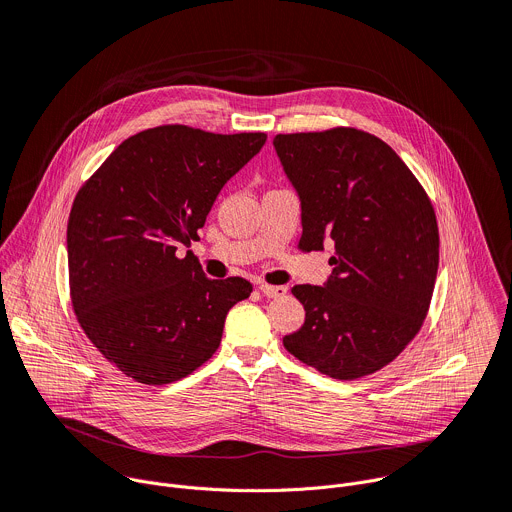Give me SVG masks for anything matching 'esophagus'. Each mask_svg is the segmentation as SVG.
I'll return each mask as SVG.
<instances>
[{
  "label": "esophagus",
  "mask_w": 512,
  "mask_h": 512,
  "mask_svg": "<svg viewBox=\"0 0 512 512\" xmlns=\"http://www.w3.org/2000/svg\"><path fill=\"white\" fill-rule=\"evenodd\" d=\"M261 294L267 298H283L287 294V287L285 285H269V283H261L259 285Z\"/></svg>",
  "instance_id": "esophagus-1"
}]
</instances>
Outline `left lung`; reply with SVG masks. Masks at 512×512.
<instances>
[{
    "label": "left lung",
    "mask_w": 512,
    "mask_h": 512,
    "mask_svg": "<svg viewBox=\"0 0 512 512\" xmlns=\"http://www.w3.org/2000/svg\"><path fill=\"white\" fill-rule=\"evenodd\" d=\"M273 145L302 200L300 251L334 243L328 283L291 287L306 322L283 346L332 379L373 375L405 350L427 318L440 263L433 204L391 145L373 133H279Z\"/></svg>",
    "instance_id": "obj_1"
}]
</instances>
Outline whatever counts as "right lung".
Segmentation results:
<instances>
[{"mask_svg":"<svg viewBox=\"0 0 512 512\" xmlns=\"http://www.w3.org/2000/svg\"><path fill=\"white\" fill-rule=\"evenodd\" d=\"M267 135L158 125L127 137L72 202L66 249L75 316L129 379L168 385L216 352L227 312L247 300L243 277L208 279L178 247L198 239L231 176Z\"/></svg>","mask_w":512,"mask_h":512,"instance_id":"right-lung-1","label":"right lung"}]
</instances>
